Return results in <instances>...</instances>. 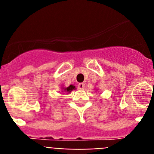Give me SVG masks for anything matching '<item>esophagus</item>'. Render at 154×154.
<instances>
[{"mask_svg":"<svg viewBox=\"0 0 154 154\" xmlns=\"http://www.w3.org/2000/svg\"><path fill=\"white\" fill-rule=\"evenodd\" d=\"M84 87H85V84H84V83H79L78 85L79 89H82Z\"/></svg>","mask_w":154,"mask_h":154,"instance_id":"34e87169","label":"esophagus"}]
</instances>
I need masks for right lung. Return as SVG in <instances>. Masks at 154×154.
Wrapping results in <instances>:
<instances>
[{"label":"right lung","instance_id":"1","mask_svg":"<svg viewBox=\"0 0 154 154\" xmlns=\"http://www.w3.org/2000/svg\"><path fill=\"white\" fill-rule=\"evenodd\" d=\"M62 89H63V91H62V92H67V93H69V92H72L73 89H75V87L74 85H70L69 86H68V87H65V88H62Z\"/></svg>","mask_w":154,"mask_h":154}]
</instances>
